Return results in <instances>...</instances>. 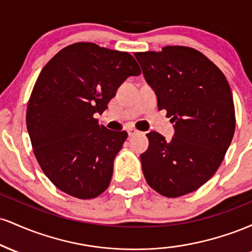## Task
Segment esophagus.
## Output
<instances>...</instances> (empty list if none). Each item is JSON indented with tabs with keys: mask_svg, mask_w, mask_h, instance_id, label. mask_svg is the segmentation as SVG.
I'll use <instances>...</instances> for the list:
<instances>
[{
	"mask_svg": "<svg viewBox=\"0 0 252 252\" xmlns=\"http://www.w3.org/2000/svg\"><path fill=\"white\" fill-rule=\"evenodd\" d=\"M138 130H136V129H134V128H130L129 130H128V135L129 136H134V135H137L138 134Z\"/></svg>",
	"mask_w": 252,
	"mask_h": 252,
	"instance_id": "34e87169",
	"label": "esophagus"
}]
</instances>
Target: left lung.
Wrapping results in <instances>:
<instances>
[{"instance_id": "obj_1", "label": "left lung", "mask_w": 252, "mask_h": 252, "mask_svg": "<svg viewBox=\"0 0 252 252\" xmlns=\"http://www.w3.org/2000/svg\"><path fill=\"white\" fill-rule=\"evenodd\" d=\"M147 83L167 110L174 137L147 134L141 154L144 178L153 189L176 198L212 178L230 147L236 128L232 92L224 73L199 51L166 46L161 52L135 53Z\"/></svg>"}]
</instances>
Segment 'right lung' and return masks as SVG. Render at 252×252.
I'll list each match as a JSON object with an SVG mask.
<instances>
[{
  "label": "right lung",
  "mask_w": 252,
  "mask_h": 252,
  "mask_svg": "<svg viewBox=\"0 0 252 252\" xmlns=\"http://www.w3.org/2000/svg\"><path fill=\"white\" fill-rule=\"evenodd\" d=\"M141 70L126 52L77 42L45 65L32 91L26 123L37 162L68 195L96 198L109 187L114 160L128 137L98 124L117 89Z\"/></svg>",
  "instance_id": "1"
}]
</instances>
